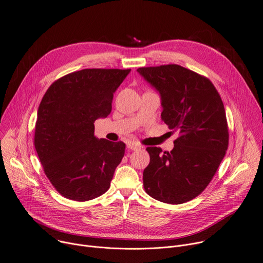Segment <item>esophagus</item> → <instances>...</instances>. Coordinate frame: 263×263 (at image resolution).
Listing matches in <instances>:
<instances>
[{"label": "esophagus", "mask_w": 263, "mask_h": 263, "mask_svg": "<svg viewBox=\"0 0 263 263\" xmlns=\"http://www.w3.org/2000/svg\"><path fill=\"white\" fill-rule=\"evenodd\" d=\"M127 148H128L129 150H133V151H135V150H138L140 147H139L137 144H135V142H133V141H129L128 144H127Z\"/></svg>", "instance_id": "1"}]
</instances>
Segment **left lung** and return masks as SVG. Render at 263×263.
Listing matches in <instances>:
<instances>
[{
  "instance_id": "left-lung-1",
  "label": "left lung",
  "mask_w": 263,
  "mask_h": 263,
  "mask_svg": "<svg viewBox=\"0 0 263 263\" xmlns=\"http://www.w3.org/2000/svg\"><path fill=\"white\" fill-rule=\"evenodd\" d=\"M160 95L161 119L178 130L171 152L148 147L142 179L148 195L164 203L192 200L208 186L226 155L229 131L223 103L212 82L179 65L138 68Z\"/></svg>"
}]
</instances>
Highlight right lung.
Listing matches in <instances>:
<instances>
[{
    "label": "right lung",
    "mask_w": 263,
    "mask_h": 263,
    "mask_svg": "<svg viewBox=\"0 0 263 263\" xmlns=\"http://www.w3.org/2000/svg\"><path fill=\"white\" fill-rule=\"evenodd\" d=\"M130 71H76L55 81L43 97L34 147L46 176L64 197L87 201L110 187L126 145L95 137L94 122L110 114L113 93Z\"/></svg>",
    "instance_id": "obj_1"
}]
</instances>
